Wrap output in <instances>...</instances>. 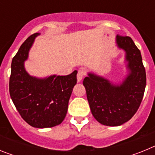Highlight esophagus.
<instances>
[{
    "label": "esophagus",
    "mask_w": 155,
    "mask_h": 155,
    "mask_svg": "<svg viewBox=\"0 0 155 155\" xmlns=\"http://www.w3.org/2000/svg\"><path fill=\"white\" fill-rule=\"evenodd\" d=\"M84 75V71L83 70H79L78 73V75H77V79H78V82L81 81L82 78Z\"/></svg>",
    "instance_id": "obj_1"
}]
</instances>
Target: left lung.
<instances>
[{"label":"left lung","mask_w":155,"mask_h":155,"mask_svg":"<svg viewBox=\"0 0 155 155\" xmlns=\"http://www.w3.org/2000/svg\"><path fill=\"white\" fill-rule=\"evenodd\" d=\"M116 46L125 52L127 74L114 83L94 72L83 81L91 112L102 125L118 127L137 113L146 87V72L140 51L129 36L116 37Z\"/></svg>","instance_id":"1"}]
</instances>
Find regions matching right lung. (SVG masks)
I'll return each mask as SVG.
<instances>
[{
  "mask_svg": "<svg viewBox=\"0 0 155 155\" xmlns=\"http://www.w3.org/2000/svg\"><path fill=\"white\" fill-rule=\"evenodd\" d=\"M39 35L37 32L28 37L12 59L9 91L14 105L27 124L35 128H48L60 125L65 118L78 71L66 76L30 75L25 62Z\"/></svg>",
  "mask_w": 155,
  "mask_h": 155,
  "instance_id": "1",
  "label": "right lung"
}]
</instances>
